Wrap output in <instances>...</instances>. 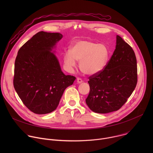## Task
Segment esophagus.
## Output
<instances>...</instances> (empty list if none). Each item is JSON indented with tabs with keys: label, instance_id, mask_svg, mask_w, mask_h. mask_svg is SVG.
Wrapping results in <instances>:
<instances>
[{
	"label": "esophagus",
	"instance_id": "esophagus-1",
	"mask_svg": "<svg viewBox=\"0 0 153 153\" xmlns=\"http://www.w3.org/2000/svg\"><path fill=\"white\" fill-rule=\"evenodd\" d=\"M77 83H81L83 82V80L82 79L78 77V78H77Z\"/></svg>",
	"mask_w": 153,
	"mask_h": 153
}]
</instances>
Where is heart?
<instances>
[{
    "instance_id": "1",
    "label": "heart",
    "mask_w": 153,
    "mask_h": 153,
    "mask_svg": "<svg viewBox=\"0 0 153 153\" xmlns=\"http://www.w3.org/2000/svg\"><path fill=\"white\" fill-rule=\"evenodd\" d=\"M109 56L107 47L103 44L90 40H80L73 46L71 52L64 54L63 62L66 68L71 70L76 66V60L80 62L81 71L89 76L101 72L106 67Z\"/></svg>"
}]
</instances>
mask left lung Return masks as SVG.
<instances>
[{
    "instance_id": "8db88e82",
    "label": "left lung",
    "mask_w": 153,
    "mask_h": 153,
    "mask_svg": "<svg viewBox=\"0 0 153 153\" xmlns=\"http://www.w3.org/2000/svg\"><path fill=\"white\" fill-rule=\"evenodd\" d=\"M113 54L105 68L89 77L90 93L86 103L93 111L105 114L117 111L125 103L137 83L134 51L119 36Z\"/></svg>"
}]
</instances>
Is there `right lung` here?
Instances as JSON below:
<instances>
[{
    "label": "right lung",
    "instance_id": "1",
    "mask_svg": "<svg viewBox=\"0 0 153 153\" xmlns=\"http://www.w3.org/2000/svg\"><path fill=\"white\" fill-rule=\"evenodd\" d=\"M62 36L58 33L40 31L18 51L14 87L23 103L35 114L55 110L65 90L76 79L63 73L57 57L51 52Z\"/></svg>",
    "mask_w": 153,
    "mask_h": 153
}]
</instances>
